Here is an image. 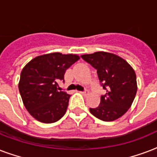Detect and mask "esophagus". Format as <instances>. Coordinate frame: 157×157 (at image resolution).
I'll return each mask as SVG.
<instances>
[{"label": "esophagus", "mask_w": 157, "mask_h": 157, "mask_svg": "<svg viewBox=\"0 0 157 157\" xmlns=\"http://www.w3.org/2000/svg\"><path fill=\"white\" fill-rule=\"evenodd\" d=\"M80 93L81 94H83V95H88L89 94V91L88 90H86V91H81Z\"/></svg>", "instance_id": "1"}]
</instances>
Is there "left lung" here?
<instances>
[{
  "instance_id": "1",
  "label": "left lung",
  "mask_w": 157,
  "mask_h": 157,
  "mask_svg": "<svg viewBox=\"0 0 157 157\" xmlns=\"http://www.w3.org/2000/svg\"><path fill=\"white\" fill-rule=\"evenodd\" d=\"M81 58L97 70L101 86L107 90L100 103L90 108L94 117L103 121H113L131 107L137 93L136 74L124 59L112 53L95 52Z\"/></svg>"
}]
</instances>
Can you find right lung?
<instances>
[{"label": "right lung", "instance_id": "obj_1", "mask_svg": "<svg viewBox=\"0 0 157 157\" xmlns=\"http://www.w3.org/2000/svg\"><path fill=\"white\" fill-rule=\"evenodd\" d=\"M80 57L51 53L32 59L21 71L18 90L26 109L42 123L58 121L66 113L70 94L58 90L67 68Z\"/></svg>", "mask_w": 157, "mask_h": 157}]
</instances>
